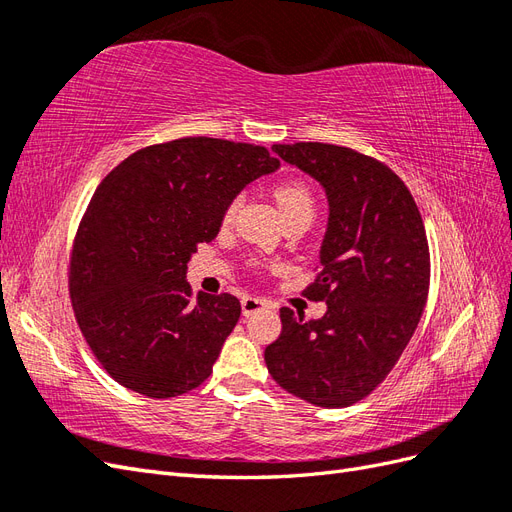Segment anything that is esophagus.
<instances>
[{
    "mask_svg": "<svg viewBox=\"0 0 512 512\" xmlns=\"http://www.w3.org/2000/svg\"><path fill=\"white\" fill-rule=\"evenodd\" d=\"M265 307H267V303L262 301V299H258V297H243L241 299V309H243V316L245 318L260 312V309H265Z\"/></svg>",
    "mask_w": 512,
    "mask_h": 512,
    "instance_id": "34e87169",
    "label": "esophagus"
}]
</instances>
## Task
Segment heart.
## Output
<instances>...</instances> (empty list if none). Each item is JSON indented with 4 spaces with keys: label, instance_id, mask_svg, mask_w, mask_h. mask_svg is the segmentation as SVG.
Returning a JSON list of instances; mask_svg holds the SVG:
<instances>
[{
    "label": "heart",
    "instance_id": "obj_1",
    "mask_svg": "<svg viewBox=\"0 0 512 512\" xmlns=\"http://www.w3.org/2000/svg\"><path fill=\"white\" fill-rule=\"evenodd\" d=\"M273 198L277 207H280V213L284 222L299 218V215H307V218H314L316 213V198L314 192L303 179H286L282 183L275 185ZM239 200H232L226 209V220H230L237 211Z\"/></svg>",
    "mask_w": 512,
    "mask_h": 512
}]
</instances>
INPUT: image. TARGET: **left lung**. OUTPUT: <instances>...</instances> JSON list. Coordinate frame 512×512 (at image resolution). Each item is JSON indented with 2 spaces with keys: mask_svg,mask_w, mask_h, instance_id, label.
Listing matches in <instances>:
<instances>
[{
  "mask_svg": "<svg viewBox=\"0 0 512 512\" xmlns=\"http://www.w3.org/2000/svg\"><path fill=\"white\" fill-rule=\"evenodd\" d=\"M316 179L329 200L320 273L305 297L318 320L280 309L282 333L265 350L273 380L307 404L346 408L389 376L423 316L429 245L406 183L363 153L327 143L271 147Z\"/></svg>",
  "mask_w": 512,
  "mask_h": 512,
  "instance_id": "obj_1",
  "label": "left lung"
}]
</instances>
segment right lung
Returning <instances> with one entry per match:
<instances>
[{"instance_id": "add662e5", "label": "right lung", "mask_w": 512, "mask_h": 512, "mask_svg": "<svg viewBox=\"0 0 512 512\" xmlns=\"http://www.w3.org/2000/svg\"><path fill=\"white\" fill-rule=\"evenodd\" d=\"M280 160L260 145L188 136L132 153L89 200L70 258L76 320L108 376L153 399L203 384L241 316L237 297L185 282L228 205Z\"/></svg>"}]
</instances>
